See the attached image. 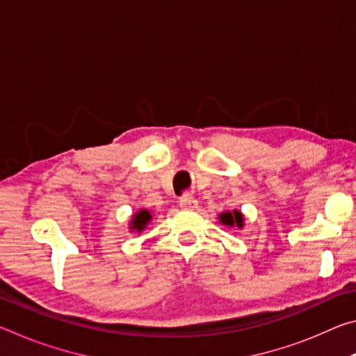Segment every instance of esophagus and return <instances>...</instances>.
Masks as SVG:
<instances>
[{"label":"esophagus","mask_w":356,"mask_h":356,"mask_svg":"<svg viewBox=\"0 0 356 356\" xmlns=\"http://www.w3.org/2000/svg\"><path fill=\"white\" fill-rule=\"evenodd\" d=\"M179 206L184 210H195V209H197V201L191 195H185L180 197Z\"/></svg>","instance_id":"34e87169"}]
</instances>
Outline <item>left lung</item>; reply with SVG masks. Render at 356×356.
Listing matches in <instances>:
<instances>
[{
	"instance_id": "8db88e82",
	"label": "left lung",
	"mask_w": 356,
	"mask_h": 356,
	"mask_svg": "<svg viewBox=\"0 0 356 356\" xmlns=\"http://www.w3.org/2000/svg\"><path fill=\"white\" fill-rule=\"evenodd\" d=\"M218 220L222 226L227 227H238L242 229L245 226V218L243 213L240 210H232V212H222L218 215Z\"/></svg>"
}]
</instances>
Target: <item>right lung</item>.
Here are the masks:
<instances>
[{"label": "right lung", "mask_w": 356, "mask_h": 356, "mask_svg": "<svg viewBox=\"0 0 356 356\" xmlns=\"http://www.w3.org/2000/svg\"><path fill=\"white\" fill-rule=\"evenodd\" d=\"M152 221V212L147 209H141L138 210V212L135 215H131V220H130V232H143L144 229H146V226L149 225V222Z\"/></svg>", "instance_id": "right-lung-1"}]
</instances>
